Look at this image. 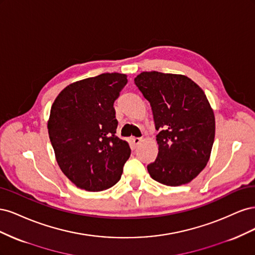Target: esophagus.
Returning <instances> with one entry per match:
<instances>
[{
  "mask_svg": "<svg viewBox=\"0 0 255 255\" xmlns=\"http://www.w3.org/2000/svg\"><path fill=\"white\" fill-rule=\"evenodd\" d=\"M141 141H142V138H140V137H134L133 138V143L136 144V145L139 144Z\"/></svg>",
  "mask_w": 255,
  "mask_h": 255,
  "instance_id": "obj_1",
  "label": "esophagus"
}]
</instances>
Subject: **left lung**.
Listing matches in <instances>:
<instances>
[{"label":"left lung","mask_w":255,"mask_h":255,"mask_svg":"<svg viewBox=\"0 0 255 255\" xmlns=\"http://www.w3.org/2000/svg\"><path fill=\"white\" fill-rule=\"evenodd\" d=\"M134 81L158 130L151 177L167 186L189 183L205 168L215 139V116L204 91L182 74L141 72Z\"/></svg>","instance_id":"8db88e82"}]
</instances>
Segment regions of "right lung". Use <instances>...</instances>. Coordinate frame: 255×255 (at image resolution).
<instances>
[{"mask_svg": "<svg viewBox=\"0 0 255 255\" xmlns=\"http://www.w3.org/2000/svg\"><path fill=\"white\" fill-rule=\"evenodd\" d=\"M127 74L103 73L68 85L54 101L48 121L57 164L76 187L100 191L117 183L130 155L116 136L114 102Z\"/></svg>", "mask_w": 255, "mask_h": 255, "instance_id": "1", "label": "right lung"}]
</instances>
